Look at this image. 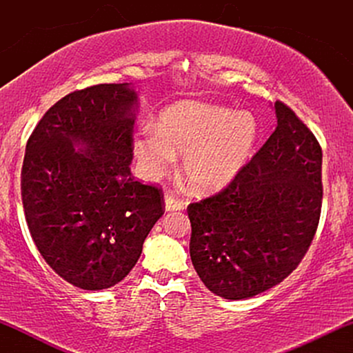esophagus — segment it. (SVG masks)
I'll list each match as a JSON object with an SVG mask.
<instances>
[{"instance_id": "esophagus-1", "label": "esophagus", "mask_w": 353, "mask_h": 353, "mask_svg": "<svg viewBox=\"0 0 353 353\" xmlns=\"http://www.w3.org/2000/svg\"><path fill=\"white\" fill-rule=\"evenodd\" d=\"M164 205H165V210H168V212H171V210H181V209H184V201L177 199L174 194L168 192L164 197Z\"/></svg>"}]
</instances>
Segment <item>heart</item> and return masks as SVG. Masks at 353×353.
Returning a JSON list of instances; mask_svg holds the SVG:
<instances>
[{"label":"heart","mask_w":353,"mask_h":353,"mask_svg":"<svg viewBox=\"0 0 353 353\" xmlns=\"http://www.w3.org/2000/svg\"><path fill=\"white\" fill-rule=\"evenodd\" d=\"M257 139V123L245 111L182 101L161 114L157 128L134 134V154L148 179L163 177L182 154V172L197 190L228 185L244 168Z\"/></svg>","instance_id":"obj_1"}]
</instances>
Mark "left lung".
<instances>
[{
	"mask_svg": "<svg viewBox=\"0 0 353 353\" xmlns=\"http://www.w3.org/2000/svg\"><path fill=\"white\" fill-rule=\"evenodd\" d=\"M277 128L216 196L189 204L190 259L210 292L242 301L301 264L322 209V149L285 104Z\"/></svg>",
	"mask_w": 353,
	"mask_h": 353,
	"instance_id": "8db88e82",
	"label": "left lung"
}]
</instances>
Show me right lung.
Wrapping results in <instances>:
<instances>
[{"label":"right lung","mask_w":353,"mask_h":353,"mask_svg":"<svg viewBox=\"0 0 353 353\" xmlns=\"http://www.w3.org/2000/svg\"><path fill=\"white\" fill-rule=\"evenodd\" d=\"M137 92L129 83L71 92L28 139L21 197L39 254L84 290L131 272L164 214L163 190L131 176Z\"/></svg>","instance_id":"right-lung-1"}]
</instances>
